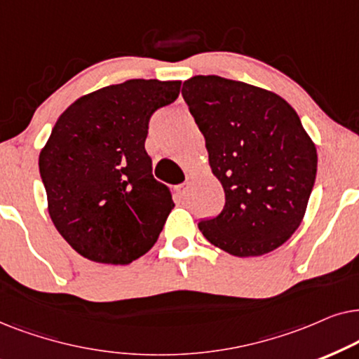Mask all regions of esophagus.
<instances>
[{
	"instance_id": "obj_1",
	"label": "esophagus",
	"mask_w": 359,
	"mask_h": 359,
	"mask_svg": "<svg viewBox=\"0 0 359 359\" xmlns=\"http://www.w3.org/2000/svg\"><path fill=\"white\" fill-rule=\"evenodd\" d=\"M175 195H177V198H179V200H185V198H187V195H189V185H187V184L179 185V187L175 189Z\"/></svg>"
}]
</instances>
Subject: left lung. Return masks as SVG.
Returning <instances> with one entry per match:
<instances>
[{"instance_id":"left-lung-1","label":"left lung","mask_w":359,"mask_h":359,"mask_svg":"<svg viewBox=\"0 0 359 359\" xmlns=\"http://www.w3.org/2000/svg\"><path fill=\"white\" fill-rule=\"evenodd\" d=\"M182 97L224 190L222 213L200 231L238 257L274 251L299 228L317 175V147L299 114L269 90L218 75L189 79Z\"/></svg>"}]
</instances>
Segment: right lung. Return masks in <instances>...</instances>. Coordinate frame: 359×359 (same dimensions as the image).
I'll return each mask as SVG.
<instances>
[{"label":"right lung","mask_w":359,"mask_h":359,"mask_svg":"<svg viewBox=\"0 0 359 359\" xmlns=\"http://www.w3.org/2000/svg\"><path fill=\"white\" fill-rule=\"evenodd\" d=\"M179 80L133 79L83 95L57 119L39 154L52 223L74 250L103 264H130L159 238L174 200L144 149L156 109Z\"/></svg>","instance_id":"right-lung-1"}]
</instances>
